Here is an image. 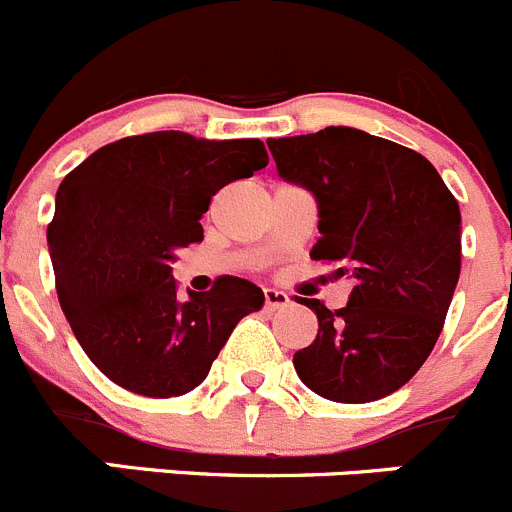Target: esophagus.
Masks as SVG:
<instances>
[{"instance_id":"esophagus-1","label":"esophagus","mask_w":512,"mask_h":512,"mask_svg":"<svg viewBox=\"0 0 512 512\" xmlns=\"http://www.w3.org/2000/svg\"><path fill=\"white\" fill-rule=\"evenodd\" d=\"M264 304L266 309H281V306L289 304V294L279 289H264Z\"/></svg>"}]
</instances>
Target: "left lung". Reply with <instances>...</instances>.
Returning <instances> with one entry per match:
<instances>
[{
    "instance_id": "8db88e82",
    "label": "left lung",
    "mask_w": 512,
    "mask_h": 512,
    "mask_svg": "<svg viewBox=\"0 0 512 512\" xmlns=\"http://www.w3.org/2000/svg\"><path fill=\"white\" fill-rule=\"evenodd\" d=\"M284 180L314 193L311 259L349 276L344 309L319 319L294 367L311 392L362 405L397 392L435 347L460 279V206L425 155L357 128L266 140Z\"/></svg>"
}]
</instances>
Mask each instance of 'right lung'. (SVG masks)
<instances>
[{
  "label": "right lung",
  "instance_id": "obj_1",
  "mask_svg": "<svg viewBox=\"0 0 512 512\" xmlns=\"http://www.w3.org/2000/svg\"><path fill=\"white\" fill-rule=\"evenodd\" d=\"M266 165L256 138L160 130L115 140L65 175L47 226L57 296L107 379L143 397L191 392L238 321L264 306V291L238 276L180 301L170 264L203 241L211 198Z\"/></svg>",
  "mask_w": 512,
  "mask_h": 512
}]
</instances>
